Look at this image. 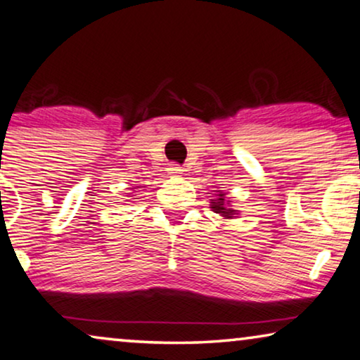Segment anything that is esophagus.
Wrapping results in <instances>:
<instances>
[{
	"mask_svg": "<svg viewBox=\"0 0 360 360\" xmlns=\"http://www.w3.org/2000/svg\"><path fill=\"white\" fill-rule=\"evenodd\" d=\"M167 171H169V174H172V176H181V174H183V169H181V166L179 165H174V162H172V165H169V167H167Z\"/></svg>",
	"mask_w": 360,
	"mask_h": 360,
	"instance_id": "obj_1",
	"label": "esophagus"
}]
</instances>
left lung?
Returning a JSON list of instances; mask_svg holds the SVG:
<instances>
[{
    "label": "left lung",
    "mask_w": 360,
    "mask_h": 360,
    "mask_svg": "<svg viewBox=\"0 0 360 360\" xmlns=\"http://www.w3.org/2000/svg\"><path fill=\"white\" fill-rule=\"evenodd\" d=\"M210 209H212L215 214H220L225 219H232L233 215H236V210L229 207V202L224 199L222 193H219L217 199H212V202H210Z\"/></svg>",
    "instance_id": "8db88e82"
}]
</instances>
